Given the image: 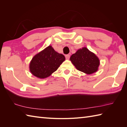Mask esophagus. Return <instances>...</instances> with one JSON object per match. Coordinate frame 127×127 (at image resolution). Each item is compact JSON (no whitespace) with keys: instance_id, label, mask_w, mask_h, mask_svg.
<instances>
[{"instance_id":"34e87169","label":"esophagus","mask_w":127,"mask_h":127,"mask_svg":"<svg viewBox=\"0 0 127 127\" xmlns=\"http://www.w3.org/2000/svg\"><path fill=\"white\" fill-rule=\"evenodd\" d=\"M65 58L67 59H69L70 58V55H65Z\"/></svg>"}]
</instances>
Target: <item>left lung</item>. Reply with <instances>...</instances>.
I'll list each match as a JSON object with an SVG mask.
<instances>
[{"instance_id": "1", "label": "left lung", "mask_w": 127, "mask_h": 127, "mask_svg": "<svg viewBox=\"0 0 127 127\" xmlns=\"http://www.w3.org/2000/svg\"><path fill=\"white\" fill-rule=\"evenodd\" d=\"M70 60L77 70L87 74L97 71L100 64L98 57L86 47L78 50L71 55Z\"/></svg>"}]
</instances>
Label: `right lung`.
<instances>
[{
  "label": "right lung",
  "instance_id": "1",
  "mask_svg": "<svg viewBox=\"0 0 127 127\" xmlns=\"http://www.w3.org/2000/svg\"><path fill=\"white\" fill-rule=\"evenodd\" d=\"M65 59L63 55L57 52L51 46H48L33 57L29 69L34 76L45 79L56 71Z\"/></svg>",
  "mask_w": 127,
  "mask_h": 127
}]
</instances>
